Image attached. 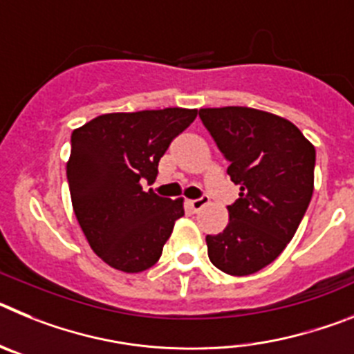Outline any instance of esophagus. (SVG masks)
Returning a JSON list of instances; mask_svg holds the SVG:
<instances>
[{"label": "esophagus", "instance_id": "34e87169", "mask_svg": "<svg viewBox=\"0 0 354 354\" xmlns=\"http://www.w3.org/2000/svg\"><path fill=\"white\" fill-rule=\"evenodd\" d=\"M209 204V196H200V198L196 200H189V207H192L193 212H198L200 209L204 207V205Z\"/></svg>", "mask_w": 354, "mask_h": 354}]
</instances>
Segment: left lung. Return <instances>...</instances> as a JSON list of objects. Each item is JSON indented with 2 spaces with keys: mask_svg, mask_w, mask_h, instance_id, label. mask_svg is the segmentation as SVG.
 <instances>
[{
  "mask_svg": "<svg viewBox=\"0 0 354 354\" xmlns=\"http://www.w3.org/2000/svg\"><path fill=\"white\" fill-rule=\"evenodd\" d=\"M239 184L223 232L205 237L212 264L232 277L257 273L292 239L314 193L315 149L287 118L245 108L198 111Z\"/></svg>",
  "mask_w": 354,
  "mask_h": 354,
  "instance_id": "8db88e82",
  "label": "left lung"
}]
</instances>
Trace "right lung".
<instances>
[{
  "instance_id": "1",
  "label": "right lung",
  "mask_w": 354,
  "mask_h": 354,
  "mask_svg": "<svg viewBox=\"0 0 354 354\" xmlns=\"http://www.w3.org/2000/svg\"><path fill=\"white\" fill-rule=\"evenodd\" d=\"M196 113L186 108L106 113L72 131L67 180L74 214L90 248L115 270L152 268L184 216V198H162L143 184L154 183L159 159Z\"/></svg>"
}]
</instances>
